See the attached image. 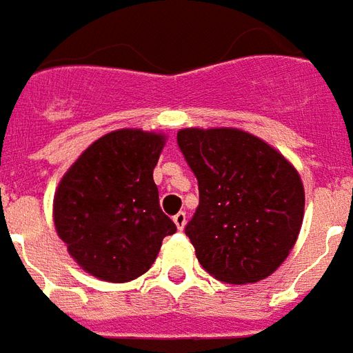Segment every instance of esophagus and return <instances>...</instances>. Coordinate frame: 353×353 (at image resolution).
I'll return each instance as SVG.
<instances>
[{
	"mask_svg": "<svg viewBox=\"0 0 353 353\" xmlns=\"http://www.w3.org/2000/svg\"><path fill=\"white\" fill-rule=\"evenodd\" d=\"M174 223H176V227L179 230H183L185 223H187V215L183 214V212H179V214L174 215Z\"/></svg>",
	"mask_w": 353,
	"mask_h": 353,
	"instance_id": "obj_1",
	"label": "esophagus"
}]
</instances>
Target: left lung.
Returning <instances> with one entry per match:
<instances>
[{"label":"left lung","mask_w":353,"mask_h":353,"mask_svg":"<svg viewBox=\"0 0 353 353\" xmlns=\"http://www.w3.org/2000/svg\"><path fill=\"white\" fill-rule=\"evenodd\" d=\"M177 145L199 181V208L185 234L202 268L229 283L270 276L303 225L296 170L263 139L234 128L179 130Z\"/></svg>","instance_id":"obj_1"}]
</instances>
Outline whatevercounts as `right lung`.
Instances as JSON below:
<instances>
[{
	"mask_svg": "<svg viewBox=\"0 0 353 353\" xmlns=\"http://www.w3.org/2000/svg\"><path fill=\"white\" fill-rule=\"evenodd\" d=\"M164 138L117 130L94 141L54 194V225L68 252L105 281L136 280L153 265L176 223L159 204L153 170Z\"/></svg>",
	"mask_w": 353,
	"mask_h": 353,
	"instance_id": "obj_1",
	"label": "right lung"
}]
</instances>
